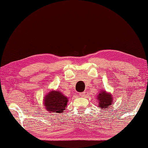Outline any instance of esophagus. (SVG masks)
I'll return each mask as SVG.
<instances>
[{"label":"esophagus","mask_w":148,"mask_h":148,"mask_svg":"<svg viewBox=\"0 0 148 148\" xmlns=\"http://www.w3.org/2000/svg\"><path fill=\"white\" fill-rule=\"evenodd\" d=\"M85 95V92H81V93H79L80 96H82V97H83V96H84Z\"/></svg>","instance_id":"esophagus-1"}]
</instances>
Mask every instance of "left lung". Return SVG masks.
Segmentation results:
<instances>
[{"mask_svg":"<svg viewBox=\"0 0 148 148\" xmlns=\"http://www.w3.org/2000/svg\"><path fill=\"white\" fill-rule=\"evenodd\" d=\"M97 99L98 100L99 107L101 109H108L109 107L111 106L112 103V98L111 95L107 93L106 91H101L97 96Z\"/></svg>","mask_w":148,"mask_h":148,"instance_id":"8db88e82","label":"left lung"}]
</instances>
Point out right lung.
<instances>
[{"label":"right lung","instance_id":"obj_1","mask_svg":"<svg viewBox=\"0 0 148 148\" xmlns=\"http://www.w3.org/2000/svg\"><path fill=\"white\" fill-rule=\"evenodd\" d=\"M68 99L59 91L50 92L45 97V107L49 112L60 113L65 111Z\"/></svg>","mask_w":148,"mask_h":148}]
</instances>
